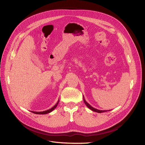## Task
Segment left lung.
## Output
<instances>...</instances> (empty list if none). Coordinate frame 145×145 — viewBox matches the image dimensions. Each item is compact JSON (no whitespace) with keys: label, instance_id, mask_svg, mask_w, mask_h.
Instances as JSON below:
<instances>
[{"label":"left lung","instance_id":"obj_1","mask_svg":"<svg viewBox=\"0 0 145 145\" xmlns=\"http://www.w3.org/2000/svg\"><path fill=\"white\" fill-rule=\"evenodd\" d=\"M83 101H84V103H85V104L86 105V106L88 108H89L91 110H92L93 111H94V112H99V113H102V112H106V111H108V110H99V109H95V108H93V106H91V105L88 103H87L86 102V101L85 100V97H84V96H83ZM108 111H110V110H108Z\"/></svg>","mask_w":145,"mask_h":145}]
</instances>
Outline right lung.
<instances>
[{"label": "right lung", "mask_w": 145, "mask_h": 145, "mask_svg": "<svg viewBox=\"0 0 145 145\" xmlns=\"http://www.w3.org/2000/svg\"><path fill=\"white\" fill-rule=\"evenodd\" d=\"M59 102V99L58 100V102H57V103L54 105L53 107L51 108L50 109H48V110H46V111H42V112H36V111H31V112L34 113V114H48V113H50V112H51L53 111L54 109L57 107V106Z\"/></svg>", "instance_id": "1"}]
</instances>
